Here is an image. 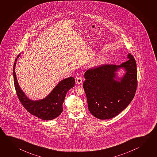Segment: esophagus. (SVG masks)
<instances>
[{
	"instance_id": "obj_1",
	"label": "esophagus",
	"mask_w": 157,
	"mask_h": 157,
	"mask_svg": "<svg viewBox=\"0 0 157 157\" xmlns=\"http://www.w3.org/2000/svg\"><path fill=\"white\" fill-rule=\"evenodd\" d=\"M82 82V78L80 77H78L76 79H75V82L77 84H80Z\"/></svg>"
}]
</instances>
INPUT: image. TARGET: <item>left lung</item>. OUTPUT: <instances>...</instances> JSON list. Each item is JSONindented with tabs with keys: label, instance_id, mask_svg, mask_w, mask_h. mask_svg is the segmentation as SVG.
Returning <instances> with one entry per match:
<instances>
[{
	"label": "left lung",
	"instance_id": "8db88e82",
	"mask_svg": "<svg viewBox=\"0 0 157 157\" xmlns=\"http://www.w3.org/2000/svg\"><path fill=\"white\" fill-rule=\"evenodd\" d=\"M128 60L120 65L106 64L88 69L84 74L83 88L91 113L100 120L112 118L125 109L131 102L137 86L136 62L128 53ZM124 69L121 78L117 72Z\"/></svg>",
	"mask_w": 157,
	"mask_h": 157
}]
</instances>
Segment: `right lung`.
I'll list each match as a JSON object with an SVG mask.
<instances>
[{"label":"right lung","instance_id":"1","mask_svg":"<svg viewBox=\"0 0 157 157\" xmlns=\"http://www.w3.org/2000/svg\"><path fill=\"white\" fill-rule=\"evenodd\" d=\"M20 55L16 58L13 67L14 86L20 101L28 112L40 119L48 121L57 117L63 111L62 105L67 91L75 86V78L71 77L61 80L45 98L32 100L20 87L15 72L17 59Z\"/></svg>","mask_w":157,"mask_h":157}]
</instances>
